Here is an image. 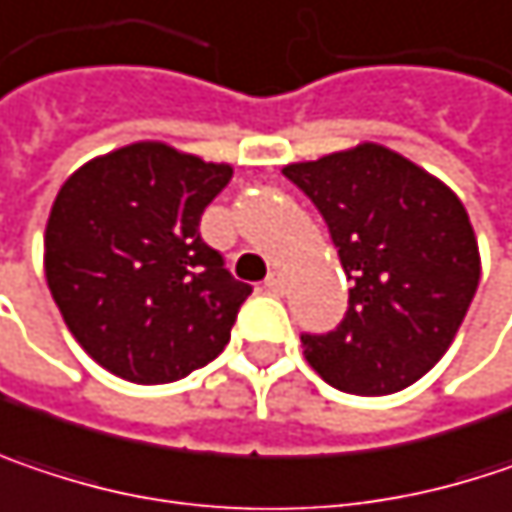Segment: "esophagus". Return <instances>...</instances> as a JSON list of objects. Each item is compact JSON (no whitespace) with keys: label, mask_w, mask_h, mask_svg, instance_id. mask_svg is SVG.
<instances>
[{"label":"esophagus","mask_w":512,"mask_h":512,"mask_svg":"<svg viewBox=\"0 0 512 512\" xmlns=\"http://www.w3.org/2000/svg\"><path fill=\"white\" fill-rule=\"evenodd\" d=\"M266 290H269L272 296H284V293H287V278H284L281 272H269V275H266Z\"/></svg>","instance_id":"esophagus-1"}]
</instances>
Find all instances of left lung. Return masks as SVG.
I'll return each mask as SVG.
<instances>
[{"instance_id": "left-lung-1", "label": "left lung", "mask_w": 512, "mask_h": 512, "mask_svg": "<svg viewBox=\"0 0 512 512\" xmlns=\"http://www.w3.org/2000/svg\"><path fill=\"white\" fill-rule=\"evenodd\" d=\"M328 222L354 287L337 331L304 334L307 363L331 387L390 395L448 351L481 281V252L457 193L381 143L287 163Z\"/></svg>"}]
</instances>
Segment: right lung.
Segmentation results:
<instances>
[{"label": "right lung", "instance_id": "1", "mask_svg": "<svg viewBox=\"0 0 512 512\" xmlns=\"http://www.w3.org/2000/svg\"><path fill=\"white\" fill-rule=\"evenodd\" d=\"M161 140H140L78 166L58 190L43 269L70 334L131 384H169L210 363L252 287L199 234L231 181Z\"/></svg>", "mask_w": 512, "mask_h": 512}]
</instances>
